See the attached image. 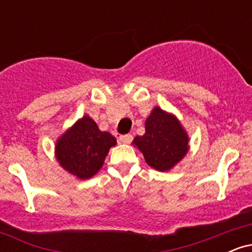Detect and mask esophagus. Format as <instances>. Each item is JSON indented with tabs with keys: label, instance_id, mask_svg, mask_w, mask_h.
I'll list each match as a JSON object with an SVG mask.
<instances>
[{
	"label": "esophagus",
	"instance_id": "esophagus-1",
	"mask_svg": "<svg viewBox=\"0 0 252 252\" xmlns=\"http://www.w3.org/2000/svg\"><path fill=\"white\" fill-rule=\"evenodd\" d=\"M118 141H120V142L123 143V144H129V143L132 141V135L126 134V135L120 136V138H118Z\"/></svg>",
	"mask_w": 252,
	"mask_h": 252
}]
</instances>
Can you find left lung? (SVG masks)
Instances as JSON below:
<instances>
[{"label":"left lung","instance_id":"obj_1","mask_svg":"<svg viewBox=\"0 0 252 252\" xmlns=\"http://www.w3.org/2000/svg\"><path fill=\"white\" fill-rule=\"evenodd\" d=\"M189 135L174 115L156 106L146 120V132L132 144L150 167L160 172L172 169L189 152Z\"/></svg>","mask_w":252,"mask_h":252}]
</instances>
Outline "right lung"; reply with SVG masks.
<instances>
[{"label":"right lung","mask_w":252,"mask_h":252,"mask_svg":"<svg viewBox=\"0 0 252 252\" xmlns=\"http://www.w3.org/2000/svg\"><path fill=\"white\" fill-rule=\"evenodd\" d=\"M116 138L100 131L91 117L85 115L57 140L56 158L60 166L80 180L92 178L102 168Z\"/></svg>","instance_id":"add662e5"}]
</instances>
